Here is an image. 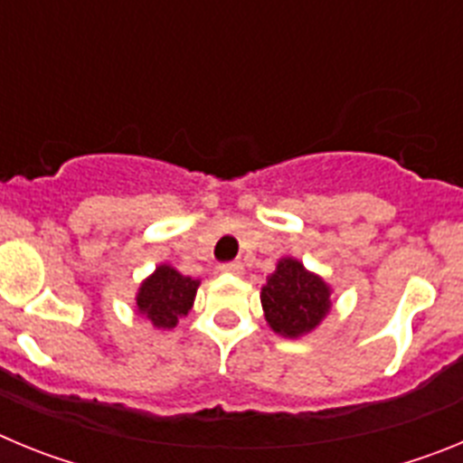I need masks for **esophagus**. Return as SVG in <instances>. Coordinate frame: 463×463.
I'll return each instance as SVG.
<instances>
[{
    "label": "esophagus",
    "instance_id": "34e87169",
    "mask_svg": "<svg viewBox=\"0 0 463 463\" xmlns=\"http://www.w3.org/2000/svg\"><path fill=\"white\" fill-rule=\"evenodd\" d=\"M220 271L232 273V276H241V273H243V264H241V261H224V264H220Z\"/></svg>",
    "mask_w": 463,
    "mask_h": 463
}]
</instances>
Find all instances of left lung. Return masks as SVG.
I'll return each instance as SVG.
<instances>
[{
	"instance_id": "1",
	"label": "left lung",
	"mask_w": 463,
	"mask_h": 463,
	"mask_svg": "<svg viewBox=\"0 0 463 463\" xmlns=\"http://www.w3.org/2000/svg\"><path fill=\"white\" fill-rule=\"evenodd\" d=\"M329 288L297 260H280L261 288L264 317L280 336L298 338L313 331L329 313Z\"/></svg>"
}]
</instances>
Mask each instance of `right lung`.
Listing matches in <instances>:
<instances>
[{
	"instance_id": "right-lung-1",
	"label": "right lung",
	"mask_w": 463,
	"mask_h": 463,
	"mask_svg": "<svg viewBox=\"0 0 463 463\" xmlns=\"http://www.w3.org/2000/svg\"><path fill=\"white\" fill-rule=\"evenodd\" d=\"M199 280L181 276L171 267H157V271L143 280L137 294V308L157 329H174L183 315L190 313Z\"/></svg>"
}]
</instances>
